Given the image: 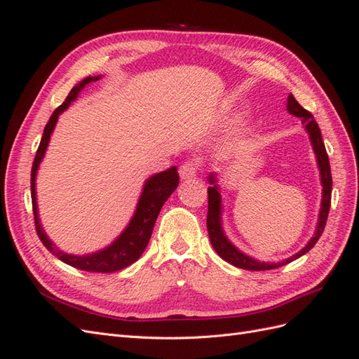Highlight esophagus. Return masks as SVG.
I'll use <instances>...</instances> for the list:
<instances>
[{
    "label": "esophagus",
    "mask_w": 359,
    "mask_h": 359,
    "mask_svg": "<svg viewBox=\"0 0 359 359\" xmlns=\"http://www.w3.org/2000/svg\"><path fill=\"white\" fill-rule=\"evenodd\" d=\"M199 169V161L198 160H187L184 161L180 166V177L181 180H191L196 177Z\"/></svg>",
    "instance_id": "esophagus-1"
}]
</instances>
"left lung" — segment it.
I'll return each mask as SVG.
<instances>
[{"label":"left lung","mask_w":359,"mask_h":359,"mask_svg":"<svg viewBox=\"0 0 359 359\" xmlns=\"http://www.w3.org/2000/svg\"><path fill=\"white\" fill-rule=\"evenodd\" d=\"M286 109L289 114L295 115L301 118V123L306 126L307 133L310 136V142L313 145V151L316 154L318 160V166L320 170V182H322V203H320V212H319V220L316 226V232L311 236V240L307 243V245L297 255H293L281 262L276 264H268V262H259V260L250 257L240 252L224 235V231L222 227V196L219 191V184H217V178L214 173L208 177V181L211 184V187H208V215H206V227H208V235H210V241L222 259H224L226 262L232 264L236 268H243L248 271H266V269H274L278 266L287 265L292 260H295L301 257L302 255H306L309 250H311L319 241V238L325 229V224H327L328 219V212H330V206H331V190H332V178H331V168H330V158L327 154V149H325L322 135H320V128L318 123L314 121L313 115L304 109V107L295 100V97L289 94L287 97V106Z\"/></svg>","instance_id":"obj_1"}]
</instances>
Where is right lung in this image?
Here are the masks:
<instances>
[{"label": "right lung", "instance_id": "add662e5", "mask_svg": "<svg viewBox=\"0 0 359 359\" xmlns=\"http://www.w3.org/2000/svg\"><path fill=\"white\" fill-rule=\"evenodd\" d=\"M100 76H88L83 81H81L78 85H74L72 91L69 93L66 102H64L61 106H58L53 114L50 115L49 121L45 127V132H43L40 145L37 148V154L34 158V163H32V169H31V201H32V212H34V223H36V231L40 238V241L43 243L49 252L57 256L60 260H62L64 264H67L70 266H74L82 271H88V273H115V271L124 269L128 265L135 264L136 260L142 256L144 250L147 248L151 233H153L156 220L158 217V212L161 210V206L165 205L168 198L170 194L175 191L180 182L178 177V170L177 168H169L168 170H163L160 173H156V175L149 177L145 181V186L142 190V194H140L135 215L132 217V220L127 224L123 233L119 235L116 240L107 245L106 248L100 250V252H95L91 255H85V256H76V255H67L64 253L62 250H58L53 244L48 235L43 231V227L40 224L39 219V211H37V198H36V175H37V169L40 166V163L45 157L46 148L49 145L50 135L55 128V124L58 121L60 114L67 109L72 102L76 100V97L79 95V93L85 88L86 85L99 81Z\"/></svg>", "mask_w": 359, "mask_h": 359}]
</instances>
